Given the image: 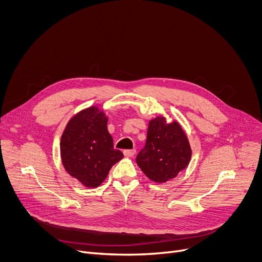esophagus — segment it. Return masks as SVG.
<instances>
[{"instance_id": "1", "label": "esophagus", "mask_w": 262, "mask_h": 262, "mask_svg": "<svg viewBox=\"0 0 262 262\" xmlns=\"http://www.w3.org/2000/svg\"><path fill=\"white\" fill-rule=\"evenodd\" d=\"M123 154H124V156H125V157H127V158H132V157H134V156H135L136 150H135V149H127V150H124V151H123Z\"/></svg>"}]
</instances>
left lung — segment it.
I'll use <instances>...</instances> for the list:
<instances>
[{"label": "left lung", "instance_id": "8db88e82", "mask_svg": "<svg viewBox=\"0 0 262 262\" xmlns=\"http://www.w3.org/2000/svg\"><path fill=\"white\" fill-rule=\"evenodd\" d=\"M192 157L189 139L177 121L167 123L158 116L149 121L145 147L137 156V164L155 182L163 183L186 168Z\"/></svg>", "mask_w": 262, "mask_h": 262}]
</instances>
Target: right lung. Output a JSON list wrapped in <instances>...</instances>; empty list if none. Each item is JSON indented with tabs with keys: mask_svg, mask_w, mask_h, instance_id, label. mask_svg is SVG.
<instances>
[{
	"mask_svg": "<svg viewBox=\"0 0 262 262\" xmlns=\"http://www.w3.org/2000/svg\"><path fill=\"white\" fill-rule=\"evenodd\" d=\"M106 124L103 111L93 105L74 115L61 137L63 167L86 188L100 185L111 168L123 158V154L114 148Z\"/></svg>",
	"mask_w": 262,
	"mask_h": 262,
	"instance_id": "add662e5",
	"label": "right lung"
}]
</instances>
